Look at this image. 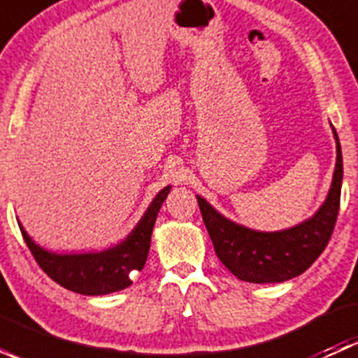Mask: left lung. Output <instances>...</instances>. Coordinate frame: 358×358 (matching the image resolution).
<instances>
[{
	"instance_id": "1",
	"label": "left lung",
	"mask_w": 358,
	"mask_h": 358,
	"mask_svg": "<svg viewBox=\"0 0 358 358\" xmlns=\"http://www.w3.org/2000/svg\"><path fill=\"white\" fill-rule=\"evenodd\" d=\"M336 166L326 201L310 218L289 229L262 232L234 222L196 196L204 225L220 262L239 280L252 284L284 282L310 268L331 239L339 211L343 156L334 126Z\"/></svg>"
}]
</instances>
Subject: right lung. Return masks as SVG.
Masks as SVG:
<instances>
[{"label": "right lung", "mask_w": 358, "mask_h": 358, "mask_svg": "<svg viewBox=\"0 0 358 358\" xmlns=\"http://www.w3.org/2000/svg\"><path fill=\"white\" fill-rule=\"evenodd\" d=\"M171 185L159 190L135 229L119 244L88 252H55L48 251L29 237L19 222L25 244L46 275L69 291L85 296H102L122 291L133 284L131 277L140 272L147 262L150 249L154 223L162 202L168 197Z\"/></svg>", "instance_id": "obj_1"}]
</instances>
